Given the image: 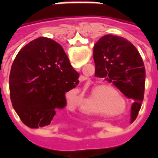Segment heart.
<instances>
[{
	"label": "heart",
	"instance_id": "1",
	"mask_svg": "<svg viewBox=\"0 0 158 158\" xmlns=\"http://www.w3.org/2000/svg\"><path fill=\"white\" fill-rule=\"evenodd\" d=\"M107 90H113L114 93L116 94V96H118L120 98H122L121 94L119 93L118 90H117L115 87H113L112 85L106 84V83H102L97 85L96 86L94 87V89H92V93L94 95H96L99 92L103 97V104L106 107V109H107L110 112H116L118 111L120 108V102L118 101L113 97L109 91ZM81 112L83 113H86V114H104L102 110L97 109L96 107L89 106H83L81 107Z\"/></svg>",
	"mask_w": 158,
	"mask_h": 158
}]
</instances>
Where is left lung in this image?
<instances>
[{
    "label": "left lung",
    "instance_id": "obj_1",
    "mask_svg": "<svg viewBox=\"0 0 158 158\" xmlns=\"http://www.w3.org/2000/svg\"><path fill=\"white\" fill-rule=\"evenodd\" d=\"M96 76L104 78L127 96L134 100L131 121L138 116L144 99L146 71L138 50L120 36L106 35L94 45Z\"/></svg>",
    "mask_w": 158,
    "mask_h": 158
}]
</instances>
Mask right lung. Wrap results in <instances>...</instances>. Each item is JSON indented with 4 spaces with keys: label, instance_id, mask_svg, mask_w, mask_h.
Wrapping results in <instances>:
<instances>
[{
    "label": "right lung",
    "instance_id": "1",
    "mask_svg": "<svg viewBox=\"0 0 158 158\" xmlns=\"http://www.w3.org/2000/svg\"><path fill=\"white\" fill-rule=\"evenodd\" d=\"M62 45L39 37L23 46L12 62L9 77L12 106L31 129L51 123L56 112L67 104L65 94L79 84Z\"/></svg>",
    "mask_w": 158,
    "mask_h": 158
}]
</instances>
